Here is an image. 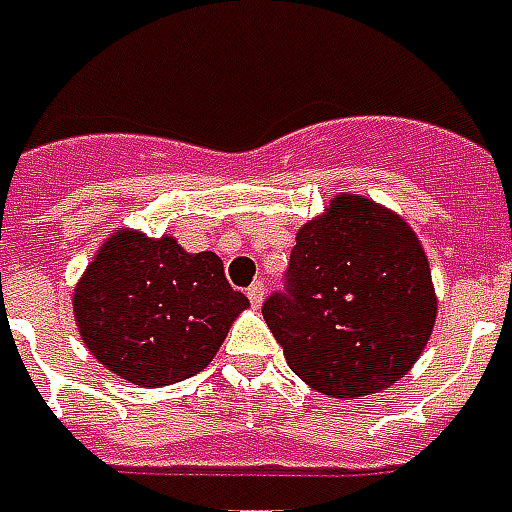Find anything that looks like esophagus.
I'll list each match as a JSON object with an SVG mask.
<instances>
[{"instance_id": "esophagus-1", "label": "esophagus", "mask_w": 512, "mask_h": 512, "mask_svg": "<svg viewBox=\"0 0 512 512\" xmlns=\"http://www.w3.org/2000/svg\"><path fill=\"white\" fill-rule=\"evenodd\" d=\"M248 300L253 303V306H262L264 300V281H253V284L248 286Z\"/></svg>"}]
</instances>
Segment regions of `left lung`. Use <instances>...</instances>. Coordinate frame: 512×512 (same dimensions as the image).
<instances>
[{"label": "left lung", "mask_w": 512, "mask_h": 512, "mask_svg": "<svg viewBox=\"0 0 512 512\" xmlns=\"http://www.w3.org/2000/svg\"><path fill=\"white\" fill-rule=\"evenodd\" d=\"M262 314L297 378L331 397H366L419 358L436 295L411 228L383 206L342 195L297 231L284 289Z\"/></svg>", "instance_id": "8db88e82"}]
</instances>
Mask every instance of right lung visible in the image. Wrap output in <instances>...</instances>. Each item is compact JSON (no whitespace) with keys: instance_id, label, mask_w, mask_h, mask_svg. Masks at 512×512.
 I'll list each match as a JSON object with an SVG mask.
<instances>
[{"instance_id":"1","label":"right lung","mask_w":512,"mask_h":512,"mask_svg":"<svg viewBox=\"0 0 512 512\" xmlns=\"http://www.w3.org/2000/svg\"><path fill=\"white\" fill-rule=\"evenodd\" d=\"M248 297L226 281L212 250L187 253L173 237L121 231L96 253L74 292L90 353L134 386L198 375Z\"/></svg>"}]
</instances>
